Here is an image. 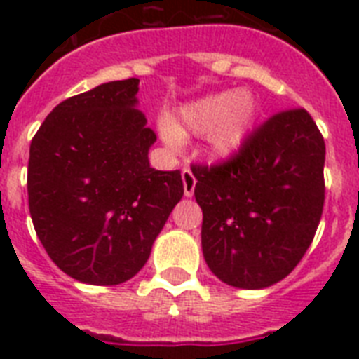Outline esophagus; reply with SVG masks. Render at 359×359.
<instances>
[{
  "instance_id": "34e87169",
  "label": "esophagus",
  "mask_w": 359,
  "mask_h": 359,
  "mask_svg": "<svg viewBox=\"0 0 359 359\" xmlns=\"http://www.w3.org/2000/svg\"><path fill=\"white\" fill-rule=\"evenodd\" d=\"M182 184H184V196H194V190H196V177H194L190 168L182 169Z\"/></svg>"
}]
</instances>
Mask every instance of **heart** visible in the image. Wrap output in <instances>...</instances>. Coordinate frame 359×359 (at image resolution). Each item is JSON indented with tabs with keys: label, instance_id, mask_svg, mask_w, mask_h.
<instances>
[{
	"label": "heart",
	"instance_id": "b5f03b06",
	"mask_svg": "<svg viewBox=\"0 0 359 359\" xmlns=\"http://www.w3.org/2000/svg\"><path fill=\"white\" fill-rule=\"evenodd\" d=\"M255 115V104L250 95L225 91L188 104L180 109L179 123L162 121V132L171 143L180 135L210 134L208 143L216 156H231L244 145Z\"/></svg>",
	"mask_w": 359,
	"mask_h": 359
}]
</instances>
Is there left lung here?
Segmentation results:
<instances>
[{
    "label": "left lung",
    "mask_w": 359,
    "mask_h": 359,
    "mask_svg": "<svg viewBox=\"0 0 359 359\" xmlns=\"http://www.w3.org/2000/svg\"><path fill=\"white\" fill-rule=\"evenodd\" d=\"M320 130L306 109L272 115L235 156L194 165L208 268L236 289H266L306 255L324 207Z\"/></svg>",
    "instance_id": "1"
}]
</instances>
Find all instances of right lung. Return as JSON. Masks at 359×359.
Here are the masks:
<instances>
[{"label": "right lung", "instance_id": "obj_1", "mask_svg": "<svg viewBox=\"0 0 359 359\" xmlns=\"http://www.w3.org/2000/svg\"><path fill=\"white\" fill-rule=\"evenodd\" d=\"M140 80L109 81L53 108L29 147L36 236L67 276L89 285L134 278L184 194L180 171H156V134L137 106Z\"/></svg>", "mask_w": 359, "mask_h": 359}]
</instances>
